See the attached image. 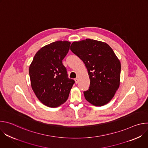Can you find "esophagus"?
<instances>
[{"mask_svg": "<svg viewBox=\"0 0 148 148\" xmlns=\"http://www.w3.org/2000/svg\"><path fill=\"white\" fill-rule=\"evenodd\" d=\"M75 83L76 84H78V79L77 78H75Z\"/></svg>", "mask_w": 148, "mask_h": 148, "instance_id": "obj_1", "label": "esophagus"}]
</instances>
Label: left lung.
<instances>
[{
    "label": "left lung",
    "mask_w": 148,
    "mask_h": 148,
    "mask_svg": "<svg viewBox=\"0 0 148 148\" xmlns=\"http://www.w3.org/2000/svg\"><path fill=\"white\" fill-rule=\"evenodd\" d=\"M70 50L84 62L90 76V87L84 91L86 100L98 107L109 102L120 84L121 63L113 50L89 38L73 42Z\"/></svg>",
    "instance_id": "obj_1"
}]
</instances>
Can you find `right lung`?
Here are the masks:
<instances>
[{
    "mask_svg": "<svg viewBox=\"0 0 148 148\" xmlns=\"http://www.w3.org/2000/svg\"><path fill=\"white\" fill-rule=\"evenodd\" d=\"M70 44L67 41H57L42 47L29 67L32 88L40 102L47 107L55 108L64 103L75 83L68 77L62 64Z\"/></svg>",
    "mask_w": 148,
    "mask_h": 148,
    "instance_id": "add662e5",
    "label": "right lung"
}]
</instances>
